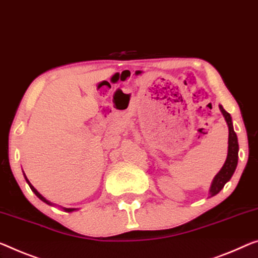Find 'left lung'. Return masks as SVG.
Returning <instances> with one entry per match:
<instances>
[{
    "label": "left lung",
    "instance_id": "obj_1",
    "mask_svg": "<svg viewBox=\"0 0 258 258\" xmlns=\"http://www.w3.org/2000/svg\"><path fill=\"white\" fill-rule=\"evenodd\" d=\"M219 108L223 113V115L225 116V120L228 124V130H229V135H228V154H227V159H226L225 164L223 166V168L220 169V172L217 174L215 180L212 182L211 189H210V195L215 196L218 192L220 191L221 189L224 188V185L226 182H227L229 179H231L233 173L236 168L237 165V152H239V144H237V137L236 134L233 129V124H232V117L229 115V113L226 112V110L223 108V106H219Z\"/></svg>",
    "mask_w": 258,
    "mask_h": 258
}]
</instances>
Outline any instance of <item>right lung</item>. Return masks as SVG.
<instances>
[{"label": "right lung", "instance_id": "add662e5", "mask_svg": "<svg viewBox=\"0 0 258 258\" xmlns=\"http://www.w3.org/2000/svg\"><path fill=\"white\" fill-rule=\"evenodd\" d=\"M24 176H25V174H24ZM25 179H26V176H25ZM26 182H27V183H29V185H30V188H31V190H32V191H33V192L35 194V195H37V196H38L39 198H40V200H41L42 202H45V203H47V204H49V205H51V203H50V202H48V201H47L45 197H42V196L40 195V194H39V192H38V190H37V189H35V188L33 187V185L30 183V181H29V180H27V179H26ZM64 210H66V211H67V212H71V211H74V210H75V209H64Z\"/></svg>", "mask_w": 258, "mask_h": 258}]
</instances>
